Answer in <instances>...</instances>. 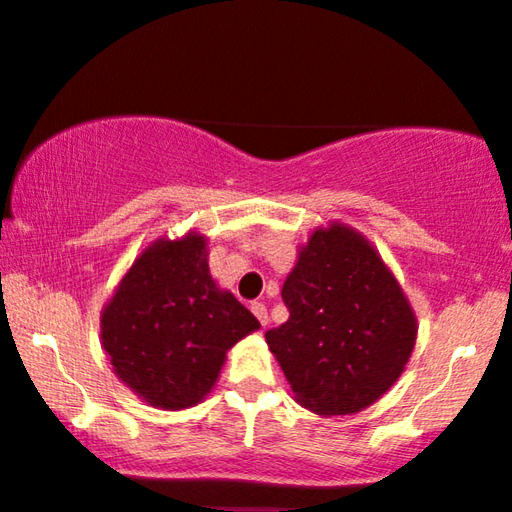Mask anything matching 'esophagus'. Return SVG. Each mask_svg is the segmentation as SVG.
Returning a JSON list of instances; mask_svg holds the SVG:
<instances>
[{
	"label": "esophagus",
	"instance_id": "obj_1",
	"mask_svg": "<svg viewBox=\"0 0 512 512\" xmlns=\"http://www.w3.org/2000/svg\"><path fill=\"white\" fill-rule=\"evenodd\" d=\"M250 309H252V313H255L257 320H260L262 325H267V323H269V313H267V306H264L262 302H255V304L250 306Z\"/></svg>",
	"mask_w": 512,
	"mask_h": 512
}]
</instances>
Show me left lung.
I'll list each match as a JSON object with an SVG mask.
<instances>
[{"label":"left lung","instance_id":"obj_1","mask_svg":"<svg viewBox=\"0 0 512 512\" xmlns=\"http://www.w3.org/2000/svg\"><path fill=\"white\" fill-rule=\"evenodd\" d=\"M281 295L290 318L264 337L306 410L356 414L403 374L417 342V316L356 229L332 222L313 231Z\"/></svg>","mask_w":512,"mask_h":512}]
</instances>
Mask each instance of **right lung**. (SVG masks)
Segmentation results:
<instances>
[{
  "instance_id": "add662e5",
  "label": "right lung",
  "mask_w": 512,
  "mask_h": 512,
  "mask_svg": "<svg viewBox=\"0 0 512 512\" xmlns=\"http://www.w3.org/2000/svg\"><path fill=\"white\" fill-rule=\"evenodd\" d=\"M206 236L156 238L126 271L100 316L114 374L161 410L199 405L227 351L260 323L208 269Z\"/></svg>"
}]
</instances>
